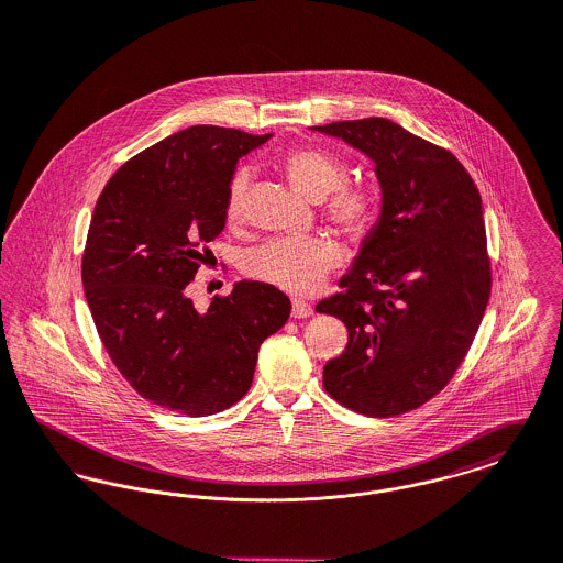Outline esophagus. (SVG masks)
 <instances>
[{
	"instance_id": "esophagus-1",
	"label": "esophagus",
	"mask_w": 563,
	"mask_h": 563,
	"mask_svg": "<svg viewBox=\"0 0 563 563\" xmlns=\"http://www.w3.org/2000/svg\"><path fill=\"white\" fill-rule=\"evenodd\" d=\"M312 307L309 302H305V300H294L291 302V317H296V319H305V317H311Z\"/></svg>"
}]
</instances>
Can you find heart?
<instances>
[{"label": "heart", "mask_w": 563, "mask_h": 563, "mask_svg": "<svg viewBox=\"0 0 563 563\" xmlns=\"http://www.w3.org/2000/svg\"><path fill=\"white\" fill-rule=\"evenodd\" d=\"M283 175L300 196L323 200L328 220L347 238L365 240L372 233L379 213L377 198L372 189L343 186L347 168L339 157L317 148H298L283 159ZM246 188L249 175L242 170L227 191L224 213L231 224L244 218ZM341 258V246L330 238H289L246 252L242 269L258 283L305 296L321 287Z\"/></svg>", "instance_id": "obj_1"}]
</instances>
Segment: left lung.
I'll use <instances>...</instances> for the list:
<instances>
[{"label": "left lung", "instance_id": "8db88e82", "mask_svg": "<svg viewBox=\"0 0 563 563\" xmlns=\"http://www.w3.org/2000/svg\"><path fill=\"white\" fill-rule=\"evenodd\" d=\"M375 164L382 213L345 291L314 311L347 328L323 388L367 417H395L438 395L462 365L488 307L493 274L482 196L453 153L388 119L312 126Z\"/></svg>", "mask_w": 563, "mask_h": 563}]
</instances>
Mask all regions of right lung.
I'll list each match as a JSON object with an SVG mask.
<instances>
[{
  "instance_id": "1",
  "label": "right lung",
  "mask_w": 563,
  "mask_h": 563,
  "mask_svg": "<svg viewBox=\"0 0 563 563\" xmlns=\"http://www.w3.org/2000/svg\"><path fill=\"white\" fill-rule=\"evenodd\" d=\"M269 135L188 126L131 157L95 205L84 294L112 363L159 408L207 417L238 404L261 343L289 319V298L258 280L238 283L207 312L188 298L224 229L235 166Z\"/></svg>"
}]
</instances>
